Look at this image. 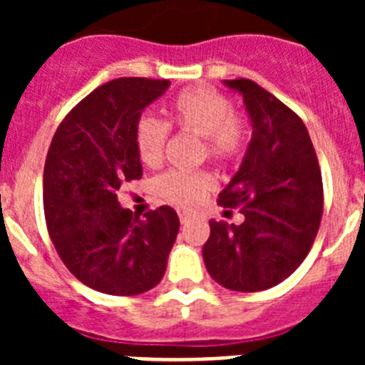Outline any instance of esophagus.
<instances>
[{
  "label": "esophagus",
  "instance_id": "1",
  "mask_svg": "<svg viewBox=\"0 0 365 365\" xmlns=\"http://www.w3.org/2000/svg\"><path fill=\"white\" fill-rule=\"evenodd\" d=\"M177 214H179V219H180V222H188L190 219L193 217V214L190 210H186V208H179V210H177Z\"/></svg>",
  "mask_w": 365,
  "mask_h": 365
}]
</instances>
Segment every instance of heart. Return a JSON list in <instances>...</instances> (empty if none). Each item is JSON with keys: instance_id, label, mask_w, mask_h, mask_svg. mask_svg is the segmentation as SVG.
I'll use <instances>...</instances> for the list:
<instances>
[{"instance_id": "b5f03b06", "label": "heart", "mask_w": 365, "mask_h": 365, "mask_svg": "<svg viewBox=\"0 0 365 365\" xmlns=\"http://www.w3.org/2000/svg\"><path fill=\"white\" fill-rule=\"evenodd\" d=\"M166 122L143 117L135 128V146L148 168H157L164 160L170 128L188 131L202 138L201 157L225 166L243 153L250 137L247 117L234 111L228 96L214 87L195 86L182 89L166 108ZM214 179L205 170H173L157 180V192L173 205L193 206L212 188Z\"/></svg>"}]
</instances>
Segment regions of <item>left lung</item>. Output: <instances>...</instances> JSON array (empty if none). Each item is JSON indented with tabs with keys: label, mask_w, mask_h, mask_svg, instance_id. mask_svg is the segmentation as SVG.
<instances>
[{
	"label": "left lung",
	"mask_w": 365,
	"mask_h": 365,
	"mask_svg": "<svg viewBox=\"0 0 365 365\" xmlns=\"http://www.w3.org/2000/svg\"><path fill=\"white\" fill-rule=\"evenodd\" d=\"M227 86L243 95L254 131L240 172L217 202L240 206L245 221H210L202 257L219 285L265 291L289 278L314 243L324 214L320 164L307 128L289 106L248 78Z\"/></svg>",
	"instance_id": "8db88e82"
}]
</instances>
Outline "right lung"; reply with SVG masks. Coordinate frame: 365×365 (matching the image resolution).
<instances>
[{"label": "right lung", "instance_id": "add662e5", "mask_svg": "<svg viewBox=\"0 0 365 365\" xmlns=\"http://www.w3.org/2000/svg\"><path fill=\"white\" fill-rule=\"evenodd\" d=\"M170 80L117 78L66 115L43 168V212L58 256L95 291L135 296L163 279L179 217L159 206L144 217L118 205L124 182L143 177L135 146L140 113Z\"/></svg>", "mask_w": 365, "mask_h": 365}]
</instances>
